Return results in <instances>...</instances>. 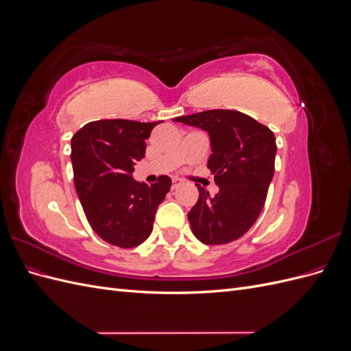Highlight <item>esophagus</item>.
<instances>
[{"mask_svg": "<svg viewBox=\"0 0 351 351\" xmlns=\"http://www.w3.org/2000/svg\"><path fill=\"white\" fill-rule=\"evenodd\" d=\"M182 180H180V178H173V186H171V189L174 190V189H177L178 186H182Z\"/></svg>", "mask_w": 351, "mask_h": 351, "instance_id": "obj_1", "label": "esophagus"}]
</instances>
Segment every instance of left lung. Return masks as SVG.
Returning <instances> with one entry per match:
<instances>
[{"mask_svg":"<svg viewBox=\"0 0 351 351\" xmlns=\"http://www.w3.org/2000/svg\"><path fill=\"white\" fill-rule=\"evenodd\" d=\"M174 121L208 132L212 155L208 168L219 192L209 196L200 184L199 199L187 214L195 237L205 244L240 239L267 200L275 171L277 143L267 125L234 110H209Z\"/></svg>","mask_w":351,"mask_h":351,"instance_id":"obj_1","label":"left lung"}]
</instances>
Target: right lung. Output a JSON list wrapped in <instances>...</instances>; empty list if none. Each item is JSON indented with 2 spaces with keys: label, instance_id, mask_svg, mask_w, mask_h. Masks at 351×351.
I'll return each mask as SVG.
<instances>
[{
  "label": "right lung",
  "instance_id": "1",
  "mask_svg": "<svg viewBox=\"0 0 351 351\" xmlns=\"http://www.w3.org/2000/svg\"><path fill=\"white\" fill-rule=\"evenodd\" d=\"M156 124L98 120L71 137L74 187L84 215L112 246L132 249L149 237L158 205L171 187L168 176H159L151 186L132 177Z\"/></svg>",
  "mask_w": 351,
  "mask_h": 351
}]
</instances>
